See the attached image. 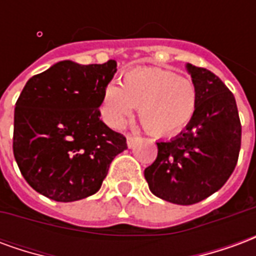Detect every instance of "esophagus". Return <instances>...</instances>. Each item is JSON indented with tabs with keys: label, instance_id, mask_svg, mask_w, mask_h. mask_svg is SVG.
<instances>
[{
	"label": "esophagus",
	"instance_id": "1",
	"mask_svg": "<svg viewBox=\"0 0 256 256\" xmlns=\"http://www.w3.org/2000/svg\"><path fill=\"white\" fill-rule=\"evenodd\" d=\"M126 140H128V148H133L134 144L138 141V137L137 136H132V134H128L126 136Z\"/></svg>",
	"mask_w": 256,
	"mask_h": 256
}]
</instances>
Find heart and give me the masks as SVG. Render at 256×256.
I'll list each match as a JSON object with an SVG mask.
<instances>
[{
  "label": "heart",
  "mask_w": 256,
  "mask_h": 256,
  "mask_svg": "<svg viewBox=\"0 0 256 256\" xmlns=\"http://www.w3.org/2000/svg\"><path fill=\"white\" fill-rule=\"evenodd\" d=\"M138 106L144 128L158 137H172L188 126L198 108V90L192 79L168 70L138 67L128 70L120 86L106 84L101 96V114L114 128H122Z\"/></svg>",
  "instance_id": "heart-1"
}]
</instances>
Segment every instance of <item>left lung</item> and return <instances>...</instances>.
Returning a JSON list of instances; mask_svg holds the SVG:
<instances>
[{"label":"left lung","instance_id":"left-lung-1","mask_svg":"<svg viewBox=\"0 0 256 256\" xmlns=\"http://www.w3.org/2000/svg\"><path fill=\"white\" fill-rule=\"evenodd\" d=\"M198 90V108L174 138L159 141L158 158L146 167L150 192L166 202L189 206L220 190L236 167L242 124L234 96L215 74L186 64Z\"/></svg>","mask_w":256,"mask_h":256}]
</instances>
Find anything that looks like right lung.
<instances>
[{
  "label": "right lung",
  "mask_w": 256,
  "mask_h": 256,
  "mask_svg": "<svg viewBox=\"0 0 256 256\" xmlns=\"http://www.w3.org/2000/svg\"><path fill=\"white\" fill-rule=\"evenodd\" d=\"M116 62L63 60L34 75L14 108V155L31 188L56 202L98 192L126 138L100 119L101 96Z\"/></svg>",
  "instance_id": "1"
}]
</instances>
